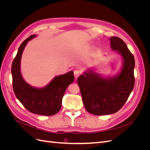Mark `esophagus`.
I'll return each instance as SVG.
<instances>
[{
	"mask_svg": "<svg viewBox=\"0 0 150 150\" xmlns=\"http://www.w3.org/2000/svg\"><path fill=\"white\" fill-rule=\"evenodd\" d=\"M80 74H81V72L79 70H74V77L76 79L78 78V77L80 76Z\"/></svg>",
	"mask_w": 150,
	"mask_h": 150,
	"instance_id": "obj_1",
	"label": "esophagus"
}]
</instances>
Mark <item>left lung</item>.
<instances>
[{
	"instance_id": "8db88e82",
	"label": "left lung",
	"mask_w": 150,
	"mask_h": 150,
	"mask_svg": "<svg viewBox=\"0 0 150 150\" xmlns=\"http://www.w3.org/2000/svg\"><path fill=\"white\" fill-rule=\"evenodd\" d=\"M110 40L112 49L120 53L123 58L120 73L113 78H104L89 70L78 78L86 110L96 116L118 111L128 100L134 86L133 55L120 38L112 36Z\"/></svg>"
}]
</instances>
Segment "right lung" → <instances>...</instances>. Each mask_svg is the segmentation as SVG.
Returning a JSON list of instances; mask_svg holds the SVG:
<instances>
[{"instance_id":"add662e5","label":"right lung","mask_w":150,"mask_h":150,"mask_svg":"<svg viewBox=\"0 0 150 150\" xmlns=\"http://www.w3.org/2000/svg\"><path fill=\"white\" fill-rule=\"evenodd\" d=\"M36 35H32L22 42L12 64V86L16 96L25 109L36 115L52 116L61 108L62 99L68 86L74 80V73L56 76L47 86L35 88L27 83L22 78L20 65L22 52L27 43Z\"/></svg>"}]
</instances>
